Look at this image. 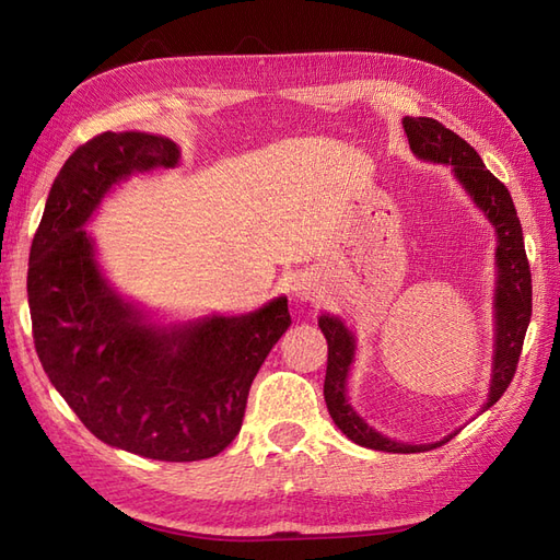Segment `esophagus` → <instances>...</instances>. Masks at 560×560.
<instances>
[{
	"instance_id": "obj_1",
	"label": "esophagus",
	"mask_w": 560,
	"mask_h": 560,
	"mask_svg": "<svg viewBox=\"0 0 560 560\" xmlns=\"http://www.w3.org/2000/svg\"><path fill=\"white\" fill-rule=\"evenodd\" d=\"M294 294H296L299 299H303V301H315V299H317V287H315V282H313L311 278L301 276V278L294 282Z\"/></svg>"
}]
</instances>
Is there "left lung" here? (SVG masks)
<instances>
[{"mask_svg":"<svg viewBox=\"0 0 560 560\" xmlns=\"http://www.w3.org/2000/svg\"><path fill=\"white\" fill-rule=\"evenodd\" d=\"M404 132L409 138L411 151L432 163H446L453 167L455 179L465 186V191L477 202V208L488 217V222L495 226L498 249V287H495V352H493V378H490L488 401L483 411L490 409L510 387L516 364L523 350L525 329L530 325L533 315V284H530V266L523 247V231L514 200L506 191V186L488 171L481 156L469 147L460 135H455L446 126L428 116H406ZM317 325L327 338V376H325V401L329 416L350 442L364 448L385 451V453H422L442 446L457 434L444 436L434 444H401L395 439L369 428L348 401V371L354 358V336L334 315H319Z\"/></svg>","mask_w":560,"mask_h":560,"instance_id":"8db88e82","label":"left lung"}]
</instances>
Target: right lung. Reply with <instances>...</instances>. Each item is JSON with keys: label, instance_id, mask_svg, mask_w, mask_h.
Listing matches in <instances>:
<instances>
[{"label": "right lung", "instance_id": "add662e5", "mask_svg": "<svg viewBox=\"0 0 560 560\" xmlns=\"http://www.w3.org/2000/svg\"><path fill=\"white\" fill-rule=\"evenodd\" d=\"M161 135L103 132L65 161L30 249L32 336L48 381L100 442L165 463L222 453L254 376L292 325L278 296L247 315L156 327L100 273L89 222L116 182L175 167Z\"/></svg>", "mask_w": 560, "mask_h": 560}]
</instances>
